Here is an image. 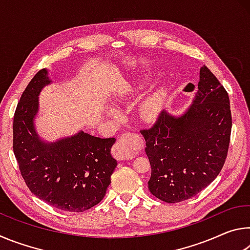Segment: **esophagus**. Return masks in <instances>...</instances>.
I'll list each match as a JSON object with an SVG mask.
<instances>
[{
	"label": "esophagus",
	"instance_id": "esophagus-1",
	"mask_svg": "<svg viewBox=\"0 0 250 250\" xmlns=\"http://www.w3.org/2000/svg\"><path fill=\"white\" fill-rule=\"evenodd\" d=\"M112 155L117 160H126L131 156V151L129 149V145L126 142V138L125 135H122L119 139V142L116 143V146L112 150Z\"/></svg>",
	"mask_w": 250,
	"mask_h": 250
}]
</instances>
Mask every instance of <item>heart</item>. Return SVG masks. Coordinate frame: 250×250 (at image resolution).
<instances>
[{
  "instance_id": "1",
  "label": "heart",
  "mask_w": 250,
  "mask_h": 250,
  "mask_svg": "<svg viewBox=\"0 0 250 250\" xmlns=\"http://www.w3.org/2000/svg\"><path fill=\"white\" fill-rule=\"evenodd\" d=\"M166 98L167 91L162 87L156 88V89L151 91L146 97H145L141 100L138 108L139 116L141 117V119L146 121L154 120L161 112V109L163 107ZM111 115L117 116V110H111Z\"/></svg>"
}]
</instances>
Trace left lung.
<instances>
[{
	"mask_svg": "<svg viewBox=\"0 0 250 250\" xmlns=\"http://www.w3.org/2000/svg\"><path fill=\"white\" fill-rule=\"evenodd\" d=\"M231 131L229 97L203 66L192 104L181 116L163 110L149 130L140 132L151 164L150 192L167 203L188 200L219 174Z\"/></svg>",
	"mask_w": 250,
	"mask_h": 250,
	"instance_id": "8db88e82",
	"label": "left lung"
}]
</instances>
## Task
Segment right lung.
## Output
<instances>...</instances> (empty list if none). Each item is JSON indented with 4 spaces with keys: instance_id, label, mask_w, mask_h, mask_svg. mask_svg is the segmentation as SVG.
Segmentation results:
<instances>
[{
    "instance_id": "right-lung-1",
    "label": "right lung",
    "mask_w": 250,
    "mask_h": 250,
    "mask_svg": "<svg viewBox=\"0 0 250 250\" xmlns=\"http://www.w3.org/2000/svg\"><path fill=\"white\" fill-rule=\"evenodd\" d=\"M52 83L48 70L34 76L15 110L13 150L23 179L34 195L62 210L83 211L104 197L117 167L115 138L101 139L79 131L55 142L35 129L39 96Z\"/></svg>"
}]
</instances>
